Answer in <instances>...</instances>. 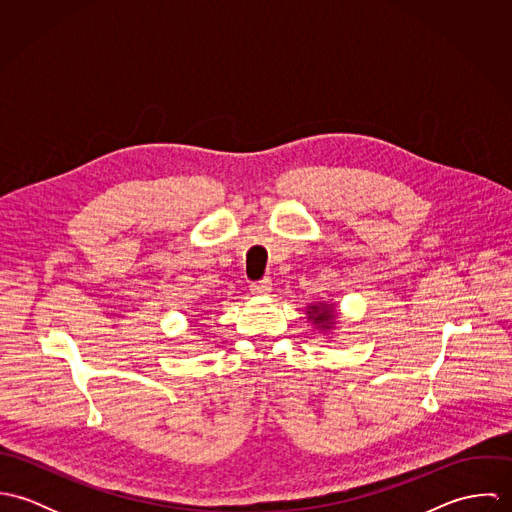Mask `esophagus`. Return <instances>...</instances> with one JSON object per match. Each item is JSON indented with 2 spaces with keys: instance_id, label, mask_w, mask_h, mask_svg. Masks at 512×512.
I'll list each match as a JSON object with an SVG mask.
<instances>
[{
  "instance_id": "obj_1",
  "label": "esophagus",
  "mask_w": 512,
  "mask_h": 512,
  "mask_svg": "<svg viewBox=\"0 0 512 512\" xmlns=\"http://www.w3.org/2000/svg\"><path fill=\"white\" fill-rule=\"evenodd\" d=\"M250 292L254 293V295H266V293L272 292V280H270V278H264V280H260V282H254V284L250 286Z\"/></svg>"
}]
</instances>
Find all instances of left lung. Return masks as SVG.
I'll use <instances>...</instances> for the list:
<instances>
[{"label": "left lung", "mask_w": 512, "mask_h": 512, "mask_svg": "<svg viewBox=\"0 0 512 512\" xmlns=\"http://www.w3.org/2000/svg\"><path fill=\"white\" fill-rule=\"evenodd\" d=\"M307 315H309V319H311L317 327H321L323 331H331V329H333V319H335V315H333L331 305H327V303L309 305Z\"/></svg>", "instance_id": "left-lung-1"}]
</instances>
